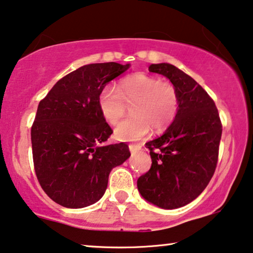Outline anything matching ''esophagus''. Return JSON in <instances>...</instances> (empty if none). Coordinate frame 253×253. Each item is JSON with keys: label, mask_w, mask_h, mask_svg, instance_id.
<instances>
[{"label": "esophagus", "mask_w": 253, "mask_h": 253, "mask_svg": "<svg viewBox=\"0 0 253 253\" xmlns=\"http://www.w3.org/2000/svg\"><path fill=\"white\" fill-rule=\"evenodd\" d=\"M128 147H129V150L132 154L136 153V151H139L141 149V146H139V144H135V143H130Z\"/></svg>", "instance_id": "1"}]
</instances>
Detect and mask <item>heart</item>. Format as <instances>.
Here are the masks:
<instances>
[{
  "mask_svg": "<svg viewBox=\"0 0 253 253\" xmlns=\"http://www.w3.org/2000/svg\"><path fill=\"white\" fill-rule=\"evenodd\" d=\"M132 105L128 119L117 126L114 135L118 140L134 141L153 130L168 128L177 117L180 97L177 86L170 81L144 73L133 74L121 80L117 89L107 86L98 96V107L104 119L117 125Z\"/></svg>",
  "mask_w": 253,
  "mask_h": 253,
  "instance_id": "b5f03b06",
  "label": "heart"
}]
</instances>
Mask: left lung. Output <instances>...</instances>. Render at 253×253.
Listing matches in <instances>:
<instances>
[{"label": "left lung", "instance_id": "obj_1", "mask_svg": "<svg viewBox=\"0 0 253 253\" xmlns=\"http://www.w3.org/2000/svg\"><path fill=\"white\" fill-rule=\"evenodd\" d=\"M177 86L180 105L163 135L146 143L151 167L137 188L149 203L174 210L199 197L215 172L222 123L214 100L200 84L170 63L149 67Z\"/></svg>", "mask_w": 253, "mask_h": 253}]
</instances>
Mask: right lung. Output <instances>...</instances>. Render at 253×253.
<instances>
[{
	"instance_id": "obj_1",
	"label": "right lung",
	"mask_w": 253,
	"mask_h": 253,
	"mask_svg": "<svg viewBox=\"0 0 253 253\" xmlns=\"http://www.w3.org/2000/svg\"><path fill=\"white\" fill-rule=\"evenodd\" d=\"M129 65L91 63L62 77L40 100L31 127L33 166L56 204L83 208L105 193L109 174L130 156L126 143L99 146L113 133L98 107L106 83Z\"/></svg>"
}]
</instances>
